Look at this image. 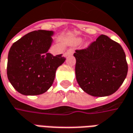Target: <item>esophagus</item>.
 <instances>
[{"mask_svg":"<svg viewBox=\"0 0 133 133\" xmlns=\"http://www.w3.org/2000/svg\"><path fill=\"white\" fill-rule=\"evenodd\" d=\"M73 52H74V50H73V49H69V50H67L66 55H73Z\"/></svg>","mask_w":133,"mask_h":133,"instance_id":"34e87169","label":"esophagus"}]
</instances>
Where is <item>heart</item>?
Returning a JSON list of instances; mask_svg holds the SVG:
<instances>
[{"label": "heart", "instance_id": "b5f03b06", "mask_svg": "<svg viewBox=\"0 0 133 133\" xmlns=\"http://www.w3.org/2000/svg\"><path fill=\"white\" fill-rule=\"evenodd\" d=\"M82 40V39L81 38H76V39H75V43H79L81 42ZM89 44H90V42H87L86 44V46H89Z\"/></svg>", "mask_w": 133, "mask_h": 133}]
</instances>
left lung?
Masks as SVG:
<instances>
[{
    "mask_svg": "<svg viewBox=\"0 0 133 133\" xmlns=\"http://www.w3.org/2000/svg\"><path fill=\"white\" fill-rule=\"evenodd\" d=\"M76 76L83 91L93 96L116 92L128 73L126 56L120 44L102 34L86 49L76 50Z\"/></svg>",
    "mask_w": 133,
    "mask_h": 133,
    "instance_id": "obj_1",
    "label": "left lung"
}]
</instances>
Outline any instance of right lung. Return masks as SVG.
<instances>
[{
    "mask_svg": "<svg viewBox=\"0 0 133 133\" xmlns=\"http://www.w3.org/2000/svg\"><path fill=\"white\" fill-rule=\"evenodd\" d=\"M54 31H31L16 41L8 52L7 76L18 92L26 96L46 92L53 83L55 72L65 58L48 50Z\"/></svg>",
    "mask_w": 133,
    "mask_h": 133,
    "instance_id": "add662e5",
    "label": "right lung"
}]
</instances>
